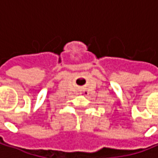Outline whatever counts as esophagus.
<instances>
[{"mask_svg": "<svg viewBox=\"0 0 158 158\" xmlns=\"http://www.w3.org/2000/svg\"><path fill=\"white\" fill-rule=\"evenodd\" d=\"M82 94H85V92H83V93H81Z\"/></svg>", "mask_w": 158, "mask_h": 158, "instance_id": "1", "label": "esophagus"}]
</instances>
